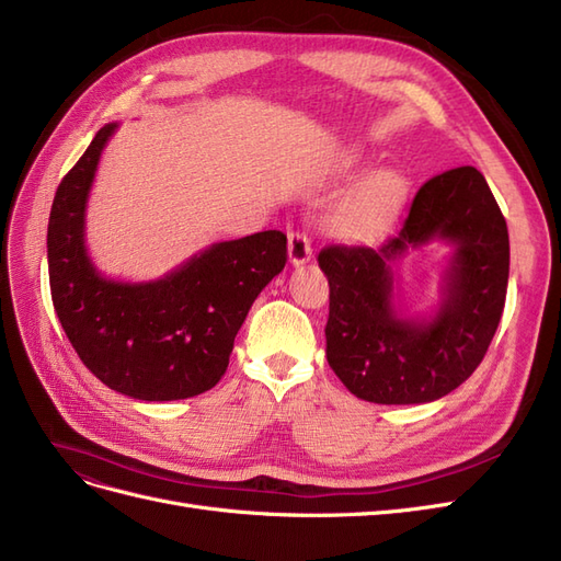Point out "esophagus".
<instances>
[{
  "mask_svg": "<svg viewBox=\"0 0 561 561\" xmlns=\"http://www.w3.org/2000/svg\"><path fill=\"white\" fill-rule=\"evenodd\" d=\"M311 239L307 233L301 231H290V236H287V254H290V262L293 264H304L311 260Z\"/></svg>",
  "mask_w": 561,
  "mask_h": 561,
  "instance_id": "1",
  "label": "esophagus"
}]
</instances>
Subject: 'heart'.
Instances as JSON below:
<instances>
[{
    "label": "heart",
    "mask_w": 561,
    "mask_h": 561,
    "mask_svg": "<svg viewBox=\"0 0 561 561\" xmlns=\"http://www.w3.org/2000/svg\"><path fill=\"white\" fill-rule=\"evenodd\" d=\"M402 192L404 182L398 173L381 171L369 175L348 201V206L344 210V222L355 229L379 225L381 219L398 206Z\"/></svg>",
    "instance_id": "1"
}]
</instances>
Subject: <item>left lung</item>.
<instances>
[{
    "label": "left lung",
    "mask_w": 561,
    "mask_h": 561,
    "mask_svg": "<svg viewBox=\"0 0 561 561\" xmlns=\"http://www.w3.org/2000/svg\"><path fill=\"white\" fill-rule=\"evenodd\" d=\"M449 240L446 297L431 321L392 307L389 266L410 247ZM330 283L328 363L355 398L377 404L433 402L461 386L496 334L505 307L511 241L484 175L472 165L431 178L400 229L377 245H325Z\"/></svg>",
    "instance_id": "obj_1"
}]
</instances>
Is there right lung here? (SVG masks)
Listing matches in <instances>:
<instances>
[{"mask_svg": "<svg viewBox=\"0 0 561 561\" xmlns=\"http://www.w3.org/2000/svg\"><path fill=\"white\" fill-rule=\"evenodd\" d=\"M114 128H100L58 184L46 236L50 299L81 363L116 393L194 398L222 379L252 301L287 262V236L271 229L215 243L151 283L100 276L83 245V215Z\"/></svg>", "mask_w": 561, "mask_h": 561, "instance_id": "1", "label": "right lung"}]
</instances>
